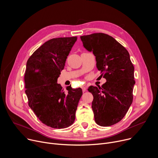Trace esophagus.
Segmentation results:
<instances>
[{
    "instance_id": "1",
    "label": "esophagus",
    "mask_w": 158,
    "mask_h": 158,
    "mask_svg": "<svg viewBox=\"0 0 158 158\" xmlns=\"http://www.w3.org/2000/svg\"><path fill=\"white\" fill-rule=\"evenodd\" d=\"M82 91L83 92H85L86 91V88L84 86H82Z\"/></svg>"
}]
</instances>
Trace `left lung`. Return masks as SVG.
<instances>
[{
	"instance_id": "1",
	"label": "left lung",
	"mask_w": 158,
	"mask_h": 158,
	"mask_svg": "<svg viewBox=\"0 0 158 158\" xmlns=\"http://www.w3.org/2000/svg\"><path fill=\"white\" fill-rule=\"evenodd\" d=\"M83 46L96 57V66L106 79L102 87L90 86L96 123L110 126L126 115L132 99L134 65L128 51L112 37L103 33L81 36Z\"/></svg>"
}]
</instances>
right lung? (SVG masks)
Masks as SVG:
<instances>
[{
    "instance_id": "right-lung-1",
    "label": "right lung",
    "mask_w": 158,
    "mask_h": 158,
    "mask_svg": "<svg viewBox=\"0 0 158 158\" xmlns=\"http://www.w3.org/2000/svg\"><path fill=\"white\" fill-rule=\"evenodd\" d=\"M77 37H59L44 43L29 58L24 76L29 106L44 124L56 129L72 125L82 95L81 88L67 86V93L57 78L64 69Z\"/></svg>"
}]
</instances>
